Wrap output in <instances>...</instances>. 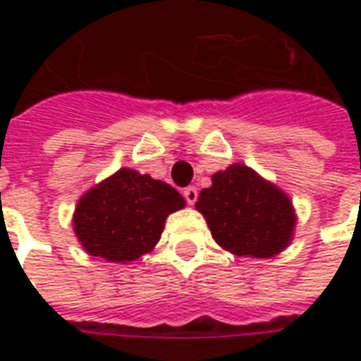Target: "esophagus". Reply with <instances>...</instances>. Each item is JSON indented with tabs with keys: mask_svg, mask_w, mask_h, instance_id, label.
Listing matches in <instances>:
<instances>
[{
	"mask_svg": "<svg viewBox=\"0 0 361 361\" xmlns=\"http://www.w3.org/2000/svg\"><path fill=\"white\" fill-rule=\"evenodd\" d=\"M183 197H185L188 204H195L197 197H199V193H197V188H185V189H183Z\"/></svg>",
	"mask_w": 361,
	"mask_h": 361,
	"instance_id": "obj_1",
	"label": "esophagus"
}]
</instances>
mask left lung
Returning <instances> with one entry per match:
<instances>
[{"label":"left lung","mask_w":361,"mask_h":361,"mask_svg":"<svg viewBox=\"0 0 361 361\" xmlns=\"http://www.w3.org/2000/svg\"><path fill=\"white\" fill-rule=\"evenodd\" d=\"M214 242L234 255L274 257L292 242L295 226L290 197L243 164L212 176L197 199Z\"/></svg>","instance_id":"obj_1"}]
</instances>
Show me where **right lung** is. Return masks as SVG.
Masks as SVG:
<instances>
[{"instance_id":"1","label":"right lung","mask_w":361,"mask_h":361,"mask_svg":"<svg viewBox=\"0 0 361 361\" xmlns=\"http://www.w3.org/2000/svg\"><path fill=\"white\" fill-rule=\"evenodd\" d=\"M183 207L185 199L172 185L121 168L79 199L73 230L89 255L127 263L149 253L168 214Z\"/></svg>"}]
</instances>
